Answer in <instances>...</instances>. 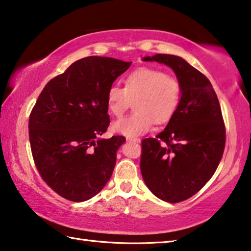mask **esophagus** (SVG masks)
Instances as JSON below:
<instances>
[{"mask_svg": "<svg viewBox=\"0 0 251 251\" xmlns=\"http://www.w3.org/2000/svg\"><path fill=\"white\" fill-rule=\"evenodd\" d=\"M127 142H129V143H141V138H127Z\"/></svg>", "mask_w": 251, "mask_h": 251, "instance_id": "34e87169", "label": "esophagus"}]
</instances>
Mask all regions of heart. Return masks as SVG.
I'll return each mask as SVG.
<instances>
[{
	"label": "heart",
	"instance_id": "obj_1",
	"mask_svg": "<svg viewBox=\"0 0 251 251\" xmlns=\"http://www.w3.org/2000/svg\"><path fill=\"white\" fill-rule=\"evenodd\" d=\"M181 100V84L165 72L154 69L136 70L126 78L125 87L114 84L108 88L107 108L112 115L123 116L135 100L131 115L113 124L118 134L133 138L144 135L157 124L168 122L176 113Z\"/></svg>",
	"mask_w": 251,
	"mask_h": 251
}]
</instances>
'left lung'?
<instances>
[{
	"instance_id": "8db88e82",
	"label": "left lung",
	"mask_w": 251,
	"mask_h": 251,
	"mask_svg": "<svg viewBox=\"0 0 251 251\" xmlns=\"http://www.w3.org/2000/svg\"><path fill=\"white\" fill-rule=\"evenodd\" d=\"M171 67L181 84L176 113L155 138L142 142L141 172L151 192L164 201L194 196L214 175L222 159L226 130L217 95L205 75L176 55L143 58Z\"/></svg>"
}]
</instances>
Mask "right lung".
Here are the masks:
<instances>
[{
	"instance_id": "add662e5",
	"label": "right lung",
	"mask_w": 251,
	"mask_h": 251,
	"mask_svg": "<svg viewBox=\"0 0 251 251\" xmlns=\"http://www.w3.org/2000/svg\"><path fill=\"white\" fill-rule=\"evenodd\" d=\"M131 62L88 56L45 85L28 121L29 143L43 180L59 196L85 201L107 184L123 136L100 138L109 125L108 88Z\"/></svg>"
}]
</instances>
